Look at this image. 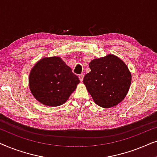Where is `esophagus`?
I'll return each mask as SVG.
<instances>
[{
    "label": "esophagus",
    "instance_id": "esophagus-1",
    "mask_svg": "<svg viewBox=\"0 0 157 157\" xmlns=\"http://www.w3.org/2000/svg\"><path fill=\"white\" fill-rule=\"evenodd\" d=\"M83 77H84V75H83V74H81V75H79V76H78L79 80H80V81H81V82H82L83 80Z\"/></svg>",
    "mask_w": 157,
    "mask_h": 157
}]
</instances>
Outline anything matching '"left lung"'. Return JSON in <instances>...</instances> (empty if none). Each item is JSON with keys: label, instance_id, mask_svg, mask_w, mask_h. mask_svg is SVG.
<instances>
[{"label": "left lung", "instance_id": "1", "mask_svg": "<svg viewBox=\"0 0 157 157\" xmlns=\"http://www.w3.org/2000/svg\"><path fill=\"white\" fill-rule=\"evenodd\" d=\"M91 71L83 83L98 106L105 109L117 106L126 97L132 74L122 60L113 54L95 59L89 63Z\"/></svg>", "mask_w": 157, "mask_h": 157}]
</instances>
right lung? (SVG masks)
Wrapping results in <instances>:
<instances>
[{"instance_id": "obj_1", "label": "right lung", "mask_w": 157, "mask_h": 157, "mask_svg": "<svg viewBox=\"0 0 157 157\" xmlns=\"http://www.w3.org/2000/svg\"><path fill=\"white\" fill-rule=\"evenodd\" d=\"M29 81L32 95L48 106L63 104L80 83L78 77L59 56L40 59L31 70Z\"/></svg>"}]
</instances>
